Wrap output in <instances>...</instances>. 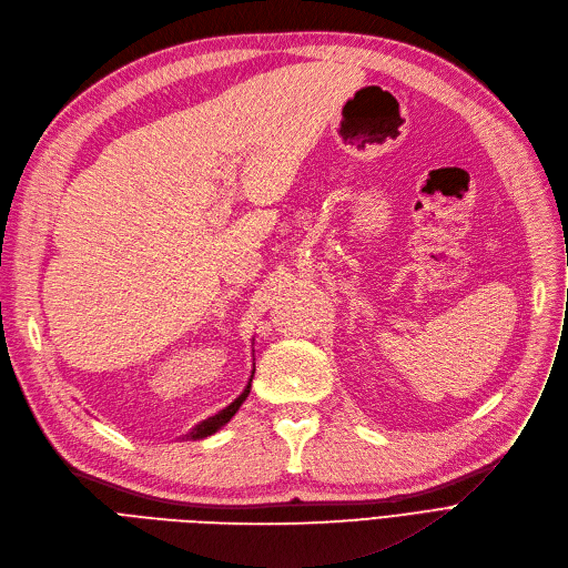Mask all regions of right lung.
Wrapping results in <instances>:
<instances>
[{
	"label": "right lung",
	"instance_id": "add662e5",
	"mask_svg": "<svg viewBox=\"0 0 568 568\" xmlns=\"http://www.w3.org/2000/svg\"><path fill=\"white\" fill-rule=\"evenodd\" d=\"M254 376V374H252ZM250 387H252V378H250V383H247V387H245V392L236 398V402H233L231 406H226L224 410H220L217 415H213V417H209V419H204L202 424H196L185 438H192V440H196V438H206V436H213V433L217 430V428H222L233 415L239 413V408L243 406V402L247 398V394H250Z\"/></svg>",
	"mask_w": 568,
	"mask_h": 568
}]
</instances>
